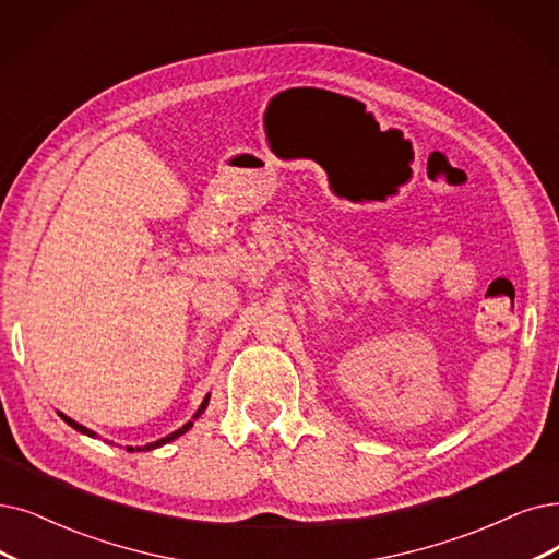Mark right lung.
<instances>
[{"mask_svg": "<svg viewBox=\"0 0 559 559\" xmlns=\"http://www.w3.org/2000/svg\"><path fill=\"white\" fill-rule=\"evenodd\" d=\"M206 406H209V396L204 399V404H202V408H199L197 411V415L194 417H199V415H202L204 411H206ZM61 419L66 421V424H71V427L75 429V431H80V433H86V436H96L94 431H88L86 427H82V424H78L75 419H71L69 415H61ZM190 427H192V421H188V424H183V427L181 429H178V431H174V433H169L167 438H163V440H155V442H151V444H144V450H140L138 448V452H146V450H155V448H160V444H165V442H171V440H176L178 436H183L186 431H190ZM128 452H135V450H132V448H128Z\"/></svg>", "mask_w": 559, "mask_h": 559, "instance_id": "1", "label": "right lung"}]
</instances>
